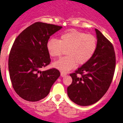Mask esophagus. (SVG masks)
<instances>
[{
  "label": "esophagus",
  "mask_w": 123,
  "mask_h": 123,
  "mask_svg": "<svg viewBox=\"0 0 123 123\" xmlns=\"http://www.w3.org/2000/svg\"><path fill=\"white\" fill-rule=\"evenodd\" d=\"M66 73H64V72H62V73H61V76H62V77H65V76H66Z\"/></svg>",
  "instance_id": "34e87169"
}]
</instances>
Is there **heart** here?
<instances>
[{
  "mask_svg": "<svg viewBox=\"0 0 123 123\" xmlns=\"http://www.w3.org/2000/svg\"><path fill=\"white\" fill-rule=\"evenodd\" d=\"M97 39L94 36L70 29L61 34L59 39H50L46 48L49 55L60 57L66 50L67 55L54 62L53 65L62 71L66 72L75 66L86 63L95 53Z\"/></svg>",
  "mask_w": 123,
  "mask_h": 123,
  "instance_id": "b5f03b06",
  "label": "heart"
}]
</instances>
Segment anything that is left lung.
<instances>
[{
    "label": "left lung",
    "mask_w": 123,
    "mask_h": 123,
    "mask_svg": "<svg viewBox=\"0 0 123 123\" xmlns=\"http://www.w3.org/2000/svg\"><path fill=\"white\" fill-rule=\"evenodd\" d=\"M97 49L92 58L70 74L71 84L68 95L77 105L87 106L96 103L109 89L114 75L116 57L113 46L96 29Z\"/></svg>",
    "instance_id": "8db88e82"
}]
</instances>
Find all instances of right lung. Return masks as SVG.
I'll return each mask as SVG.
<instances>
[{
    "label": "right lung",
    "instance_id": "1",
    "mask_svg": "<svg viewBox=\"0 0 123 123\" xmlns=\"http://www.w3.org/2000/svg\"><path fill=\"white\" fill-rule=\"evenodd\" d=\"M62 26L37 22L18 36L10 50L8 69L12 86L21 98L30 102L44 98L59 77L58 69L41 71L51 62L46 45Z\"/></svg>",
    "mask_w": 123,
    "mask_h": 123
}]
</instances>
